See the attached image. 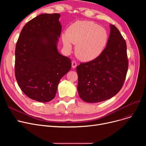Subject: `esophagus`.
I'll return each instance as SVG.
<instances>
[{
	"label": "esophagus",
	"mask_w": 146,
	"mask_h": 146,
	"mask_svg": "<svg viewBox=\"0 0 146 146\" xmlns=\"http://www.w3.org/2000/svg\"><path fill=\"white\" fill-rule=\"evenodd\" d=\"M72 68H74L76 67V66H77V63H76V61H73L72 63Z\"/></svg>",
	"instance_id": "esophagus-1"
}]
</instances>
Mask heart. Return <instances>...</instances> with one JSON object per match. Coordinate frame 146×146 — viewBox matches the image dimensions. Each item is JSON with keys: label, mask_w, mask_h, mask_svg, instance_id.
Returning <instances> with one entry per match:
<instances>
[{"label": "heart", "mask_w": 146, "mask_h": 146, "mask_svg": "<svg viewBox=\"0 0 146 146\" xmlns=\"http://www.w3.org/2000/svg\"><path fill=\"white\" fill-rule=\"evenodd\" d=\"M108 39L106 29L90 21L76 22L62 35L65 48L70 51L72 44L76 45V56L84 61L94 60L101 56L108 44Z\"/></svg>", "instance_id": "1"}]
</instances>
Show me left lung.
I'll return each instance as SVG.
<instances>
[{
    "instance_id": "obj_1",
    "label": "left lung",
    "mask_w": 146,
    "mask_h": 146,
    "mask_svg": "<svg viewBox=\"0 0 146 146\" xmlns=\"http://www.w3.org/2000/svg\"><path fill=\"white\" fill-rule=\"evenodd\" d=\"M110 27L108 44L101 55L76 67L78 93L86 102H102L112 98L121 90L126 77V42L116 27Z\"/></svg>"
}]
</instances>
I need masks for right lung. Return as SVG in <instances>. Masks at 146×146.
Masks as SVG:
<instances>
[{"instance_id": "obj_1", "label": "right lung", "mask_w": 146, "mask_h": 146, "mask_svg": "<svg viewBox=\"0 0 146 146\" xmlns=\"http://www.w3.org/2000/svg\"><path fill=\"white\" fill-rule=\"evenodd\" d=\"M60 14L43 13L23 27L15 48V77L22 91L40 102L54 98L60 79L71 69L70 59L58 52Z\"/></svg>"}]
</instances>
